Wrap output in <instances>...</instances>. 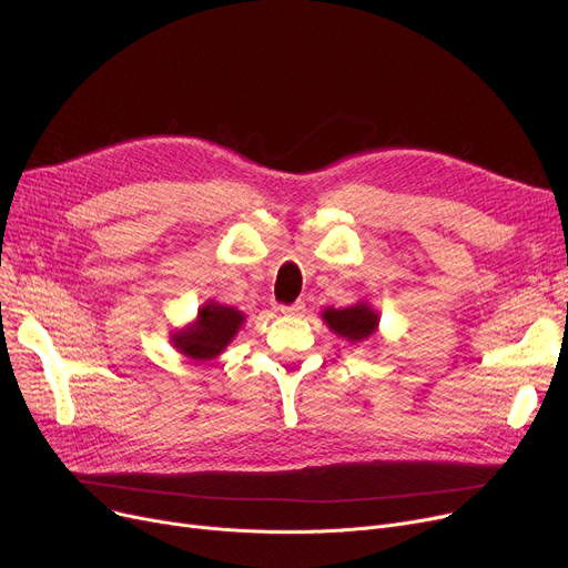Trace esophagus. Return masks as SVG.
Segmentation results:
<instances>
[{"label":"esophagus","mask_w":568,"mask_h":568,"mask_svg":"<svg viewBox=\"0 0 568 568\" xmlns=\"http://www.w3.org/2000/svg\"><path fill=\"white\" fill-rule=\"evenodd\" d=\"M280 312L286 314V316H302V314H304V302L297 300V302H293V304H282Z\"/></svg>","instance_id":"obj_1"}]
</instances>
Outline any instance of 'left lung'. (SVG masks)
I'll use <instances>...</instances> for the list:
<instances>
[{"label": "left lung", "instance_id": "obj_1", "mask_svg": "<svg viewBox=\"0 0 568 568\" xmlns=\"http://www.w3.org/2000/svg\"><path fill=\"white\" fill-rule=\"evenodd\" d=\"M329 329L345 336L347 341H362L368 338L377 329V314L366 307V304H355L347 310H327L323 314Z\"/></svg>", "mask_w": 568, "mask_h": 568}]
</instances>
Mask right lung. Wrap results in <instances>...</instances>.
Wrapping results in <instances>:
<instances>
[{
  "instance_id": "add662e5",
  "label": "right lung",
  "mask_w": 568,
  "mask_h": 568,
  "mask_svg": "<svg viewBox=\"0 0 568 568\" xmlns=\"http://www.w3.org/2000/svg\"><path fill=\"white\" fill-rule=\"evenodd\" d=\"M241 323V312L209 302L200 310L195 325L174 334V345L191 359H213L223 353V347L232 341Z\"/></svg>"
}]
</instances>
